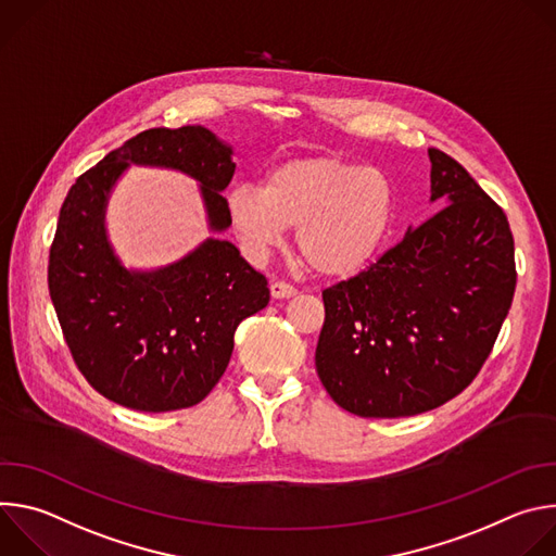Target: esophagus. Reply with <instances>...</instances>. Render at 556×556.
<instances>
[{"instance_id": "34e87169", "label": "esophagus", "mask_w": 556, "mask_h": 556, "mask_svg": "<svg viewBox=\"0 0 556 556\" xmlns=\"http://www.w3.org/2000/svg\"><path fill=\"white\" fill-rule=\"evenodd\" d=\"M270 294H273V299H290V296L296 294V290H294L290 283L273 281V283H270Z\"/></svg>"}]
</instances>
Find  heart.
<instances>
[{
  "label": "heart",
  "mask_w": 556,
  "mask_h": 556,
  "mask_svg": "<svg viewBox=\"0 0 556 556\" xmlns=\"http://www.w3.org/2000/svg\"><path fill=\"white\" fill-rule=\"evenodd\" d=\"M230 224L251 260H264L286 228L312 268L350 279L382 249L395 215L391 178L339 155H294L260 185H237L226 195Z\"/></svg>",
  "instance_id": "obj_1"
}]
</instances>
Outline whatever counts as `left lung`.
I'll return each instance as SVG.
<instances>
[{"mask_svg": "<svg viewBox=\"0 0 556 556\" xmlns=\"http://www.w3.org/2000/svg\"><path fill=\"white\" fill-rule=\"evenodd\" d=\"M429 161L440 211L324 292L316 374L361 418H405L451 401L482 369L513 303L504 211L451 155L429 149Z\"/></svg>", "mask_w": 556, "mask_h": 556, "instance_id": "obj_1", "label": "left lung"}]
</instances>
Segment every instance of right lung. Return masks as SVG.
<instances>
[{
    "instance_id": "add662e5",
    "label": "right lung",
    "mask_w": 556,
    "mask_h": 556,
    "mask_svg": "<svg viewBox=\"0 0 556 556\" xmlns=\"http://www.w3.org/2000/svg\"><path fill=\"white\" fill-rule=\"evenodd\" d=\"M232 147L202 125L155 127L129 138L78 178L59 213L48 288L65 343L88 382L136 412L204 401L222 378L237 326L270 301L260 275L219 232ZM129 166L172 168L201 185L212 237L180 261L127 269L106 232V204Z\"/></svg>"
}]
</instances>
